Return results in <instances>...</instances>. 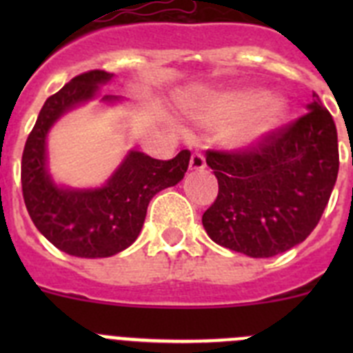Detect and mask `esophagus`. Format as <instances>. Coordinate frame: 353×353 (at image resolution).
Here are the masks:
<instances>
[{
    "label": "esophagus",
    "instance_id": "34e87169",
    "mask_svg": "<svg viewBox=\"0 0 353 353\" xmlns=\"http://www.w3.org/2000/svg\"><path fill=\"white\" fill-rule=\"evenodd\" d=\"M205 166H207V162H205L203 154H199V152H194V154L191 155V161H189V170L201 171Z\"/></svg>",
    "mask_w": 353,
    "mask_h": 353
}]
</instances>
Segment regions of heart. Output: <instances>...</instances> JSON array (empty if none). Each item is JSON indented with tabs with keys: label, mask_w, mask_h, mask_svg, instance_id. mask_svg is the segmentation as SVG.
<instances>
[{
	"label": "heart",
	"mask_w": 353,
	"mask_h": 353,
	"mask_svg": "<svg viewBox=\"0 0 353 353\" xmlns=\"http://www.w3.org/2000/svg\"><path fill=\"white\" fill-rule=\"evenodd\" d=\"M288 114V99L279 93L228 88L207 97L198 105L196 120L210 129L228 127L224 143L233 150H249L281 129Z\"/></svg>",
	"instance_id": "obj_1"
}]
</instances>
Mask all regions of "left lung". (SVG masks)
<instances>
[{
	"mask_svg": "<svg viewBox=\"0 0 353 353\" xmlns=\"http://www.w3.org/2000/svg\"><path fill=\"white\" fill-rule=\"evenodd\" d=\"M219 194L203 214L215 244L270 258L304 242L322 217L339 170L334 120L313 93L307 113L261 145L207 152Z\"/></svg>",
	"mask_w": 353,
	"mask_h": 353,
	"instance_id": "obj_1",
	"label": "left lung"
}]
</instances>
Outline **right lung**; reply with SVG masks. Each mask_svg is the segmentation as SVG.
Segmentation results:
<instances>
[{"mask_svg": "<svg viewBox=\"0 0 353 353\" xmlns=\"http://www.w3.org/2000/svg\"><path fill=\"white\" fill-rule=\"evenodd\" d=\"M113 79L105 70H90L68 81L40 109L24 145L21 183L28 214L52 245L79 258H108L134 244L141 232L150 199L183 179L191 152L157 161L130 150L102 187L58 185L48 168V134L70 109L93 101L102 84ZM105 104L120 99L104 95Z\"/></svg>", "mask_w": 353, "mask_h": 353, "instance_id": "obj_1", "label": "right lung"}]
</instances>
